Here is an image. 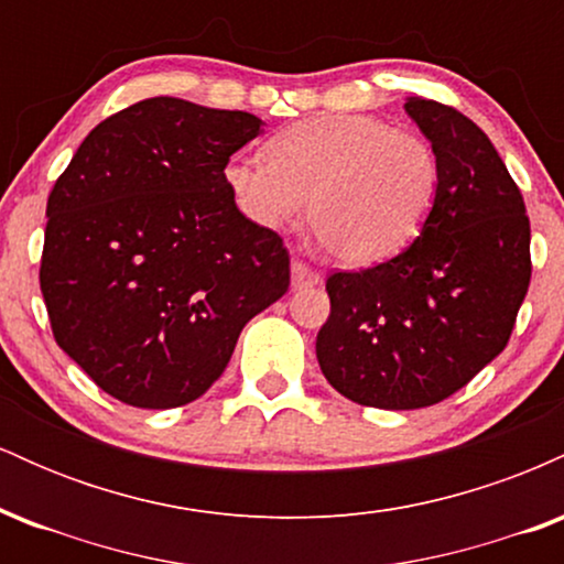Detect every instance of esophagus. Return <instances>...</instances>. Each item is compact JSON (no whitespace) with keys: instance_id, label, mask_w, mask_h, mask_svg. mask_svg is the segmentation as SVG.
I'll return each instance as SVG.
<instances>
[{"instance_id":"1","label":"esophagus","mask_w":564,"mask_h":564,"mask_svg":"<svg viewBox=\"0 0 564 564\" xmlns=\"http://www.w3.org/2000/svg\"><path fill=\"white\" fill-rule=\"evenodd\" d=\"M291 283H294L296 289L302 286H315V283H321V273L313 268V264H307L300 257H294L291 260Z\"/></svg>"}]
</instances>
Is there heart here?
<instances>
[{"mask_svg":"<svg viewBox=\"0 0 564 564\" xmlns=\"http://www.w3.org/2000/svg\"><path fill=\"white\" fill-rule=\"evenodd\" d=\"M238 212L260 228H286L307 204L310 228L336 262L366 268L403 251L437 198L440 164L422 134L377 116L296 121L264 148L225 166Z\"/></svg>","mask_w":564,"mask_h":564,"instance_id":"1","label":"heart"}]
</instances>
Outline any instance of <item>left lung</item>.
<instances>
[{"label": "left lung", "instance_id": "8db88e82", "mask_svg": "<svg viewBox=\"0 0 564 564\" xmlns=\"http://www.w3.org/2000/svg\"><path fill=\"white\" fill-rule=\"evenodd\" d=\"M405 111L440 164L422 232L392 260L328 275L315 355L352 403L411 411L467 387L509 345L530 286L525 200L475 121L437 100Z\"/></svg>", "mask_w": 564, "mask_h": 564}]
</instances>
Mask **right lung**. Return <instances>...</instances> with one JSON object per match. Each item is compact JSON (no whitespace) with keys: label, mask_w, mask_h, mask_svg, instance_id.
Wrapping results in <instances>:
<instances>
[{"label":"right lung","mask_w":564,"mask_h":564,"mask_svg":"<svg viewBox=\"0 0 564 564\" xmlns=\"http://www.w3.org/2000/svg\"><path fill=\"white\" fill-rule=\"evenodd\" d=\"M260 124L148 97L100 121L50 193L39 286L53 336L121 403H193L246 323L289 291L283 238L225 185Z\"/></svg>","instance_id":"1"}]
</instances>
